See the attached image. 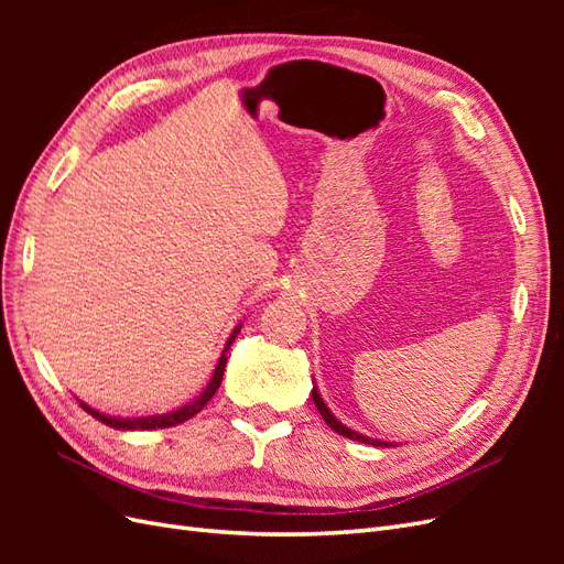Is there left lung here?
<instances>
[{
	"mask_svg": "<svg viewBox=\"0 0 564 564\" xmlns=\"http://www.w3.org/2000/svg\"><path fill=\"white\" fill-rule=\"evenodd\" d=\"M313 402H315V406L319 409V414H322L324 423H327L329 429H332V431H336L338 435H344V437H348V440L365 442V445H371V447H395V442H386V440H377V437H367V435H362V433H357V431L348 429L346 423H340V421L332 414V409H329L327 404H324V400H322V395H319L317 386H313Z\"/></svg>",
	"mask_w": 564,
	"mask_h": 564,
	"instance_id": "8db88e82",
	"label": "left lung"
}]
</instances>
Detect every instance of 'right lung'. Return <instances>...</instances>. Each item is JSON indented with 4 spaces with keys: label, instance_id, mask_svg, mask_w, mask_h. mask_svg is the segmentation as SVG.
<instances>
[{
    "label": "right lung",
    "instance_id": "1",
    "mask_svg": "<svg viewBox=\"0 0 564 564\" xmlns=\"http://www.w3.org/2000/svg\"><path fill=\"white\" fill-rule=\"evenodd\" d=\"M240 329H242V324H237V327H235L232 334H230V338L226 340V348H224V352H220V357H218V365H216V369H214V373H212V381L207 383V388H204L195 400H191V402L178 406V409H172V412L155 414V416L122 419V416H110V414L98 412V409L89 406L87 402H82V400H79V404H82L84 412L91 414V416L98 419L100 423L110 425V429H117V431H158V429H172V425H178V423H183V421H187V419H193L195 414H199L202 409L207 406V402L216 395V390H218V386H220V379H224V369H226V362H228V350H230V346H232V340L237 338V334H240Z\"/></svg>",
    "mask_w": 564,
    "mask_h": 564
}]
</instances>
